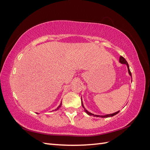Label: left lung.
I'll return each mask as SVG.
<instances>
[{
	"mask_svg": "<svg viewBox=\"0 0 150 150\" xmlns=\"http://www.w3.org/2000/svg\"><path fill=\"white\" fill-rule=\"evenodd\" d=\"M120 63H121V64H126V65L127 66V67H128V73H129V74L131 76V79H132V76H131V73L130 70H129V65H128V62H127V61H126L125 59L123 57H122L121 56H120ZM131 81H132V80H131ZM81 104H82V106H83V108L84 109V111H85V112H86V113H87V114H88V115H89V116H94L101 117H111V116H115V115H117V113H118V112H120V111H117V112H116L112 113V114H110V115H101V116H100V115H94V114H93V113L90 112H89L88 111H87V110H86L85 108H84V105H83V101H82V98H81Z\"/></svg>",
	"mask_w": 150,
	"mask_h": 150,
	"instance_id": "1",
	"label": "left lung"
}]
</instances>
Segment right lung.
Listing matches in <instances>:
<instances>
[{"label": "right lung", "instance_id": "obj_1", "mask_svg": "<svg viewBox=\"0 0 150 150\" xmlns=\"http://www.w3.org/2000/svg\"><path fill=\"white\" fill-rule=\"evenodd\" d=\"M61 104H62V103H61V104H60V105L58 107H57V109H56V110H55V111H57V110H59V108L61 106Z\"/></svg>", "mask_w": 150, "mask_h": 150}]
</instances>
